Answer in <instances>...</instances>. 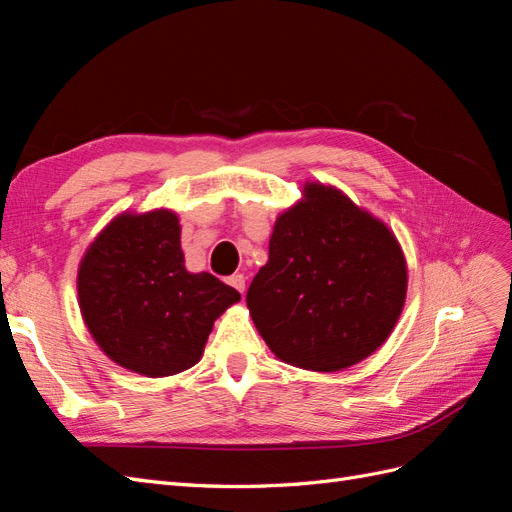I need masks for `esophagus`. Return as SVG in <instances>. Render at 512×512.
<instances>
[{"label": "esophagus", "instance_id": "esophagus-1", "mask_svg": "<svg viewBox=\"0 0 512 512\" xmlns=\"http://www.w3.org/2000/svg\"><path fill=\"white\" fill-rule=\"evenodd\" d=\"M228 284H230L232 288H237L239 292H243V290H245V277H243L241 273L230 275V277H228Z\"/></svg>", "mask_w": 512, "mask_h": 512}]
</instances>
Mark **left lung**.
I'll return each instance as SVG.
<instances>
[{
    "instance_id": "1",
    "label": "left lung",
    "mask_w": 512,
    "mask_h": 512,
    "mask_svg": "<svg viewBox=\"0 0 512 512\" xmlns=\"http://www.w3.org/2000/svg\"><path fill=\"white\" fill-rule=\"evenodd\" d=\"M303 194L277 218L269 260L245 301L277 359L339 371L391 335L408 269L393 232L346 194L320 183H307Z\"/></svg>"
}]
</instances>
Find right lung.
<instances>
[{
    "label": "right lung",
    "mask_w": 512,
    "mask_h": 512,
    "mask_svg": "<svg viewBox=\"0 0 512 512\" xmlns=\"http://www.w3.org/2000/svg\"><path fill=\"white\" fill-rule=\"evenodd\" d=\"M241 294L183 265L173 211L123 213L89 245L79 267V305L108 359L162 378L203 356L213 322Z\"/></svg>",
    "instance_id": "1"
}]
</instances>
